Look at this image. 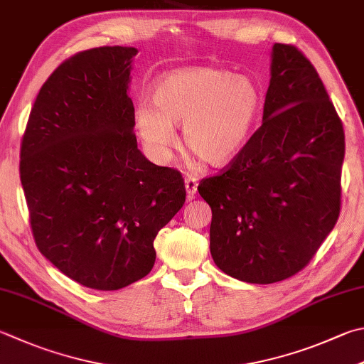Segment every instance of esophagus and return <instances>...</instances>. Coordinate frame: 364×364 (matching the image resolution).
Masks as SVG:
<instances>
[{
    "mask_svg": "<svg viewBox=\"0 0 364 364\" xmlns=\"http://www.w3.org/2000/svg\"><path fill=\"white\" fill-rule=\"evenodd\" d=\"M185 190H187V200H193L198 191V181L195 177H187L185 179Z\"/></svg>",
    "mask_w": 364,
    "mask_h": 364,
    "instance_id": "34e87169",
    "label": "esophagus"
}]
</instances>
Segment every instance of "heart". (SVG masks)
<instances>
[{
  "label": "heart",
  "mask_w": 364,
  "mask_h": 364,
  "mask_svg": "<svg viewBox=\"0 0 364 364\" xmlns=\"http://www.w3.org/2000/svg\"><path fill=\"white\" fill-rule=\"evenodd\" d=\"M154 106L139 102L134 127L156 152L174 146V125L183 144L203 163L222 168L235 161L249 141L259 112L255 82L217 68H182L156 82Z\"/></svg>",
  "instance_id": "b5f03b06"
}]
</instances>
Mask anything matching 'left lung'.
<instances>
[{"instance_id": "obj_1", "label": "left lung", "mask_w": 364, "mask_h": 364, "mask_svg": "<svg viewBox=\"0 0 364 364\" xmlns=\"http://www.w3.org/2000/svg\"><path fill=\"white\" fill-rule=\"evenodd\" d=\"M344 128L312 63L274 44L263 123L198 191L212 209L210 255L249 284H274L311 262L338 222Z\"/></svg>"}]
</instances>
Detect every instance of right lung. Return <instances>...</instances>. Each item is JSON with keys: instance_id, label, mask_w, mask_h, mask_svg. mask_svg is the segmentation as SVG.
I'll return each instance as SVG.
<instances>
[{"instance_id": "1", "label": "right lung", "mask_w": 364, "mask_h": 364, "mask_svg": "<svg viewBox=\"0 0 364 364\" xmlns=\"http://www.w3.org/2000/svg\"><path fill=\"white\" fill-rule=\"evenodd\" d=\"M134 47L63 61L34 101L20 181L39 252L75 282L119 290L152 271L154 239L185 203L177 169L138 149L128 97Z\"/></svg>"}]
</instances>
